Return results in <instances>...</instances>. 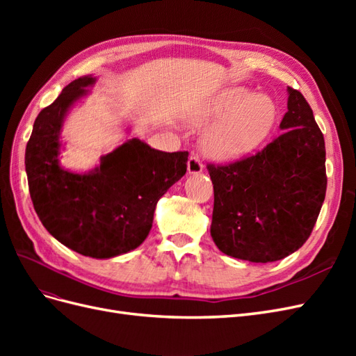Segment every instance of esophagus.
<instances>
[{
    "label": "esophagus",
    "mask_w": 356,
    "mask_h": 356,
    "mask_svg": "<svg viewBox=\"0 0 356 356\" xmlns=\"http://www.w3.org/2000/svg\"><path fill=\"white\" fill-rule=\"evenodd\" d=\"M187 170L190 175H199L200 172L203 170V165L202 161L199 160V157L196 156H190L188 161H187Z\"/></svg>",
    "instance_id": "34e87169"
}]
</instances>
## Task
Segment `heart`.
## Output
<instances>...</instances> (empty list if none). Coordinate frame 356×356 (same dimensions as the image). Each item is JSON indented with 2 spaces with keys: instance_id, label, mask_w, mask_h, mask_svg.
<instances>
[{
  "instance_id": "1",
  "label": "heart",
  "mask_w": 356,
  "mask_h": 356,
  "mask_svg": "<svg viewBox=\"0 0 356 356\" xmlns=\"http://www.w3.org/2000/svg\"><path fill=\"white\" fill-rule=\"evenodd\" d=\"M202 136L203 153L217 161H234L260 147L272 134L277 106L266 95H252L245 88L222 90L188 122L195 126L217 120Z\"/></svg>"
}]
</instances>
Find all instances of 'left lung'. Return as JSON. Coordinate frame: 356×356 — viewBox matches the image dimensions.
Wrapping results in <instances>:
<instances>
[{
    "instance_id": "1",
    "label": "left lung",
    "mask_w": 356,
    "mask_h": 356,
    "mask_svg": "<svg viewBox=\"0 0 356 356\" xmlns=\"http://www.w3.org/2000/svg\"><path fill=\"white\" fill-rule=\"evenodd\" d=\"M288 111L273 143L227 166H208L211 236L225 255L272 263L307 241L325 199V143L305 96L288 88Z\"/></svg>"
}]
</instances>
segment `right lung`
<instances>
[{"mask_svg": "<svg viewBox=\"0 0 356 356\" xmlns=\"http://www.w3.org/2000/svg\"><path fill=\"white\" fill-rule=\"evenodd\" d=\"M96 80L93 75L74 80L41 110L26 145L25 169L46 230L70 250L105 260L131 252L147 239L157 202L186 175L188 153L159 152L132 138L89 170L63 168V122L90 95Z\"/></svg>", "mask_w": 356, "mask_h": 356, "instance_id": "obj_1", "label": "right lung"}]
</instances>
